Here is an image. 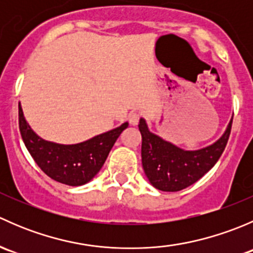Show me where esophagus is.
Returning <instances> with one entry per match:
<instances>
[{"mask_svg": "<svg viewBox=\"0 0 253 253\" xmlns=\"http://www.w3.org/2000/svg\"><path fill=\"white\" fill-rule=\"evenodd\" d=\"M139 119H141V115H139L138 112H131L128 116V121L132 126H136V125H138Z\"/></svg>", "mask_w": 253, "mask_h": 253, "instance_id": "34e87169", "label": "esophagus"}]
</instances>
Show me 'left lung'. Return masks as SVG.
<instances>
[{
  "label": "left lung",
  "mask_w": 253,
  "mask_h": 253,
  "mask_svg": "<svg viewBox=\"0 0 253 253\" xmlns=\"http://www.w3.org/2000/svg\"><path fill=\"white\" fill-rule=\"evenodd\" d=\"M233 119L223 136L211 145L186 150L152 133L144 119L139 120L142 134V165L144 174L155 188L176 192L193 185L215 165L228 143Z\"/></svg>",
  "instance_id": "1"
}]
</instances>
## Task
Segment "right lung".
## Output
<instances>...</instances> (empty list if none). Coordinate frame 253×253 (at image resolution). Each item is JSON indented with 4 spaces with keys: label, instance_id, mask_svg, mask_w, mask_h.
Segmentation results:
<instances>
[{
    "label": "right lung",
    "instance_id": "obj_1",
    "mask_svg": "<svg viewBox=\"0 0 253 253\" xmlns=\"http://www.w3.org/2000/svg\"><path fill=\"white\" fill-rule=\"evenodd\" d=\"M19 110V131L28 152L38 167L48 177L68 186H82L89 182L105 163L112 145L128 122L98 134L77 144H58L38 136L25 120L22 106Z\"/></svg>",
    "mask_w": 253,
    "mask_h": 253
}]
</instances>
